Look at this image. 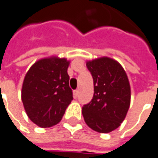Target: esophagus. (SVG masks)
<instances>
[{
    "mask_svg": "<svg viewBox=\"0 0 158 158\" xmlns=\"http://www.w3.org/2000/svg\"><path fill=\"white\" fill-rule=\"evenodd\" d=\"M73 95H74V98H75V99H77V95H78V90H75V91L73 92Z\"/></svg>",
    "mask_w": 158,
    "mask_h": 158,
    "instance_id": "1",
    "label": "esophagus"
}]
</instances>
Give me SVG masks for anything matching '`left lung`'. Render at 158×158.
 <instances>
[{
	"instance_id": "left-lung-1",
	"label": "left lung",
	"mask_w": 158,
	"mask_h": 158,
	"mask_svg": "<svg viewBox=\"0 0 158 158\" xmlns=\"http://www.w3.org/2000/svg\"><path fill=\"white\" fill-rule=\"evenodd\" d=\"M94 79V97L82 107L85 123L93 130L107 134L117 129L130 106L131 89L125 70L109 57L87 61Z\"/></svg>"
}]
</instances>
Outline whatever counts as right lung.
Segmentation results:
<instances>
[{"instance_id":"obj_1","label":"right lung","mask_w":158,"mask_h":158,"mask_svg":"<svg viewBox=\"0 0 158 158\" xmlns=\"http://www.w3.org/2000/svg\"><path fill=\"white\" fill-rule=\"evenodd\" d=\"M69 65L65 58L52 56L37 60L25 75L21 99L28 117L38 127L59 123L73 99Z\"/></svg>"}]
</instances>
